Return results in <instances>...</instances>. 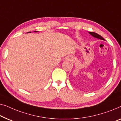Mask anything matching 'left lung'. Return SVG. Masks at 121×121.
Masks as SVG:
<instances>
[{"instance_id": "8db88e82", "label": "left lung", "mask_w": 121, "mask_h": 121, "mask_svg": "<svg viewBox=\"0 0 121 121\" xmlns=\"http://www.w3.org/2000/svg\"><path fill=\"white\" fill-rule=\"evenodd\" d=\"M89 34L91 35H92V36H93V37L95 38H97V39L103 40H105V39L102 37V36L100 35H99L98 34H97V33H94V32H89Z\"/></svg>"}]
</instances>
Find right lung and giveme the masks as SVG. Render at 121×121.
Segmentation results:
<instances>
[{
	"instance_id": "1",
	"label": "right lung",
	"mask_w": 121,
	"mask_h": 121,
	"mask_svg": "<svg viewBox=\"0 0 121 121\" xmlns=\"http://www.w3.org/2000/svg\"><path fill=\"white\" fill-rule=\"evenodd\" d=\"M35 32H38V31H34ZM31 33V32H30V31H29V32H28V33Z\"/></svg>"
}]
</instances>
